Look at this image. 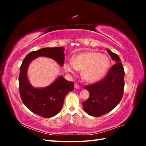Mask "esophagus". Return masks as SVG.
<instances>
[{
	"mask_svg": "<svg viewBox=\"0 0 146 146\" xmlns=\"http://www.w3.org/2000/svg\"><path fill=\"white\" fill-rule=\"evenodd\" d=\"M74 88H76V89H79L80 88V86L78 85V84H75L74 85Z\"/></svg>",
	"mask_w": 146,
	"mask_h": 146,
	"instance_id": "obj_1",
	"label": "esophagus"
}]
</instances>
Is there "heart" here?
I'll return each instance as SVG.
<instances>
[{"label":"heart","mask_w":146,"mask_h":146,"mask_svg":"<svg viewBox=\"0 0 146 146\" xmlns=\"http://www.w3.org/2000/svg\"><path fill=\"white\" fill-rule=\"evenodd\" d=\"M72 63H65L66 72L75 74L82 70V77L88 82L99 81L107 74L110 66L109 57L96 52L82 53L71 59Z\"/></svg>","instance_id":"1"}]
</instances>
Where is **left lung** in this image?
<instances>
[{"label": "left lung", "mask_w": 146, "mask_h": 146, "mask_svg": "<svg viewBox=\"0 0 146 146\" xmlns=\"http://www.w3.org/2000/svg\"><path fill=\"white\" fill-rule=\"evenodd\" d=\"M115 61L106 77L100 82L88 85L90 98L83 102L85 112L94 117H99L111 111L121 100L124 89V70L119 56L107 49Z\"/></svg>", "instance_id": "1"}]
</instances>
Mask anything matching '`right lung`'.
<instances>
[{"instance_id":"1","label":"right lung","mask_w":146,"mask_h":146,"mask_svg":"<svg viewBox=\"0 0 146 146\" xmlns=\"http://www.w3.org/2000/svg\"><path fill=\"white\" fill-rule=\"evenodd\" d=\"M64 52L63 47H46L32 52L25 56L20 67L19 85L21 100L31 111L43 117H52L60 112L66 95L74 90V83L66 80L63 76H59L46 88H34L28 80L29 66L38 57L46 56L63 66Z\"/></svg>"}]
</instances>
